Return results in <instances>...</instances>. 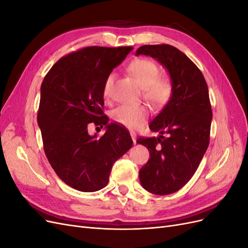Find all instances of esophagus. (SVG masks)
<instances>
[{
    "instance_id": "obj_1",
    "label": "esophagus",
    "mask_w": 248,
    "mask_h": 248,
    "mask_svg": "<svg viewBox=\"0 0 248 248\" xmlns=\"http://www.w3.org/2000/svg\"><path fill=\"white\" fill-rule=\"evenodd\" d=\"M130 136H131V139H132V140H133V144L136 145V144H137V137H136V134H134L133 132H131Z\"/></svg>"
}]
</instances>
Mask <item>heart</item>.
I'll return each mask as SVG.
<instances>
[{
  "label": "heart",
  "mask_w": 248,
  "mask_h": 248,
  "mask_svg": "<svg viewBox=\"0 0 248 248\" xmlns=\"http://www.w3.org/2000/svg\"><path fill=\"white\" fill-rule=\"evenodd\" d=\"M127 70L142 87L144 98L150 103L155 107H160L169 101L172 92L171 85L168 79L158 78L159 69L156 63L151 60L138 59L129 64ZM114 80V73H109L104 80L103 96L106 99L109 98ZM147 116L148 110L145 107L128 104L119 106L110 112L112 121L129 129L138 128L145 122Z\"/></svg>",
  "instance_id": "1"
}]
</instances>
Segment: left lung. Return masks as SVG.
<instances>
[{"label": "left lung", "mask_w": 248, "mask_h": 248, "mask_svg": "<svg viewBox=\"0 0 248 248\" xmlns=\"http://www.w3.org/2000/svg\"><path fill=\"white\" fill-rule=\"evenodd\" d=\"M140 55L155 59L170 78V98L149 124L159 136L137 140L150 153L140 170L141 186L157 196H167L189 181L207 151L211 104L204 76L182 51L160 44L140 46L136 51Z\"/></svg>", "instance_id": "1"}]
</instances>
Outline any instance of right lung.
Masks as SVG:
<instances>
[{"label": "right lung", "instance_id": "obj_1", "mask_svg": "<svg viewBox=\"0 0 248 248\" xmlns=\"http://www.w3.org/2000/svg\"><path fill=\"white\" fill-rule=\"evenodd\" d=\"M131 46H91L60 59L44 78L37 122L58 177L79 191L106 187L112 164L132 146L129 132L103 116V84ZM106 126L101 138L89 124Z\"/></svg>", "mask_w": 248, "mask_h": 248}]
</instances>
